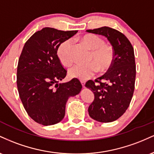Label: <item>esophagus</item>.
<instances>
[{"label": "esophagus", "instance_id": "34e87169", "mask_svg": "<svg viewBox=\"0 0 154 154\" xmlns=\"http://www.w3.org/2000/svg\"><path fill=\"white\" fill-rule=\"evenodd\" d=\"M81 84H82V85L83 86V87H84L85 85V81H83V80H81Z\"/></svg>", "mask_w": 154, "mask_h": 154}]
</instances>
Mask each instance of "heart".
<instances>
[{
    "label": "heart",
    "instance_id": "heart-1",
    "mask_svg": "<svg viewBox=\"0 0 154 154\" xmlns=\"http://www.w3.org/2000/svg\"><path fill=\"white\" fill-rule=\"evenodd\" d=\"M82 43L91 51L88 58V61L91 62L75 65L69 69V75L72 77L85 80L95 75L98 69L99 71L104 72L111 66L114 61V50L110 45L104 43L103 39L95 35H85L82 38ZM73 40L67 39L58 48V56L63 65L69 66L73 62Z\"/></svg>",
    "mask_w": 154,
    "mask_h": 154
}]
</instances>
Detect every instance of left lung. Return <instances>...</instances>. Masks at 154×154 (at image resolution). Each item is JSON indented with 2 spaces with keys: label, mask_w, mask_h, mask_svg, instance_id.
I'll return each instance as SVG.
<instances>
[{
  "label": "left lung",
  "mask_w": 154,
  "mask_h": 154,
  "mask_svg": "<svg viewBox=\"0 0 154 154\" xmlns=\"http://www.w3.org/2000/svg\"><path fill=\"white\" fill-rule=\"evenodd\" d=\"M86 31L105 36L114 50V61L106 73L85 84L95 95L88 108L90 116L100 122H111L123 115L133 95L136 75L134 49L127 37L113 28L102 26Z\"/></svg>",
  "instance_id": "left-lung-1"
}]
</instances>
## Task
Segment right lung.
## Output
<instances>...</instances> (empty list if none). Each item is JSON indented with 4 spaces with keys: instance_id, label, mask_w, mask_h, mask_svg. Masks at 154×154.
<instances>
[{
    "instance_id": "1",
    "label": "right lung",
    "mask_w": 154,
    "mask_h": 154,
    "mask_svg": "<svg viewBox=\"0 0 154 154\" xmlns=\"http://www.w3.org/2000/svg\"><path fill=\"white\" fill-rule=\"evenodd\" d=\"M77 32L45 27L32 35L22 49L17 66V88L28 115L40 125L61 122L69 98L82 89L77 78L59 83L66 77V70L58 57V48Z\"/></svg>"
}]
</instances>
